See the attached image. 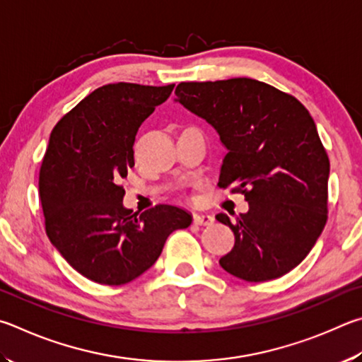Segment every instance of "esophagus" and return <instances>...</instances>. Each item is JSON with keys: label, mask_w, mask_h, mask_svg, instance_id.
<instances>
[{"label": "esophagus", "mask_w": 362, "mask_h": 362, "mask_svg": "<svg viewBox=\"0 0 362 362\" xmlns=\"http://www.w3.org/2000/svg\"><path fill=\"white\" fill-rule=\"evenodd\" d=\"M213 223V218L210 214H195L194 224L197 226H210Z\"/></svg>", "instance_id": "esophagus-1"}]
</instances>
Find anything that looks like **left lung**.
<instances>
[{
	"instance_id": "1",
	"label": "left lung",
	"mask_w": 362,
	"mask_h": 362,
	"mask_svg": "<svg viewBox=\"0 0 362 362\" xmlns=\"http://www.w3.org/2000/svg\"><path fill=\"white\" fill-rule=\"evenodd\" d=\"M182 106L211 124L227 148L218 186L245 195L248 213L216 219L235 245L219 259L227 274L270 281L297 267L327 221L329 157L299 100L250 78L181 82Z\"/></svg>"
}]
</instances>
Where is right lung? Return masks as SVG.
I'll return each instance as SVG.
<instances>
[{
	"instance_id": "add662e5",
	"label": "right lung",
	"mask_w": 362,
	"mask_h": 362,
	"mask_svg": "<svg viewBox=\"0 0 362 362\" xmlns=\"http://www.w3.org/2000/svg\"><path fill=\"white\" fill-rule=\"evenodd\" d=\"M173 87H98L50 133L40 168L46 233L76 272L98 284L120 286L143 275L170 233L192 223L177 206L156 205L138 216L122 205L136 132Z\"/></svg>"
}]
</instances>
